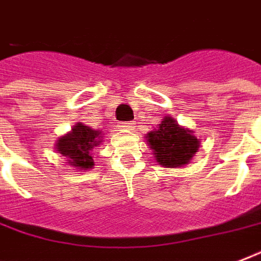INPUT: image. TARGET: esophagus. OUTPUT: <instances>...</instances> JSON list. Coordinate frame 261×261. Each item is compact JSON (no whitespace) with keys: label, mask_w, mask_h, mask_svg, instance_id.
Listing matches in <instances>:
<instances>
[{"label":"esophagus","mask_w":261,"mask_h":261,"mask_svg":"<svg viewBox=\"0 0 261 261\" xmlns=\"http://www.w3.org/2000/svg\"><path fill=\"white\" fill-rule=\"evenodd\" d=\"M123 128V130L124 131H128V130H131V128H134V123H124V124H123V126H120Z\"/></svg>","instance_id":"esophagus-1"}]
</instances>
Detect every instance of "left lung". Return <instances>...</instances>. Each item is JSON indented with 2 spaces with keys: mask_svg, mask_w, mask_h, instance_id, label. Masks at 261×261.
Instances as JSON below:
<instances>
[{
  "mask_svg": "<svg viewBox=\"0 0 261 261\" xmlns=\"http://www.w3.org/2000/svg\"><path fill=\"white\" fill-rule=\"evenodd\" d=\"M145 138L157 164L166 168L186 166L200 148V139L194 131L178 124L171 116L164 117L157 128L149 131Z\"/></svg>",
  "mask_w": 261,
  "mask_h": 261,
  "instance_id": "8db88e82",
  "label": "left lung"
}]
</instances>
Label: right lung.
Segmentation results:
<instances>
[{
  "instance_id": "obj_1",
  "label": "right lung",
  "mask_w": 261,
  "mask_h": 261,
  "mask_svg": "<svg viewBox=\"0 0 261 261\" xmlns=\"http://www.w3.org/2000/svg\"><path fill=\"white\" fill-rule=\"evenodd\" d=\"M104 141V134L98 128L76 123L72 130L65 135H61L56 141L55 148L57 153L65 157V162L77 171H87L94 167L93 149L101 145Z\"/></svg>"
}]
</instances>
